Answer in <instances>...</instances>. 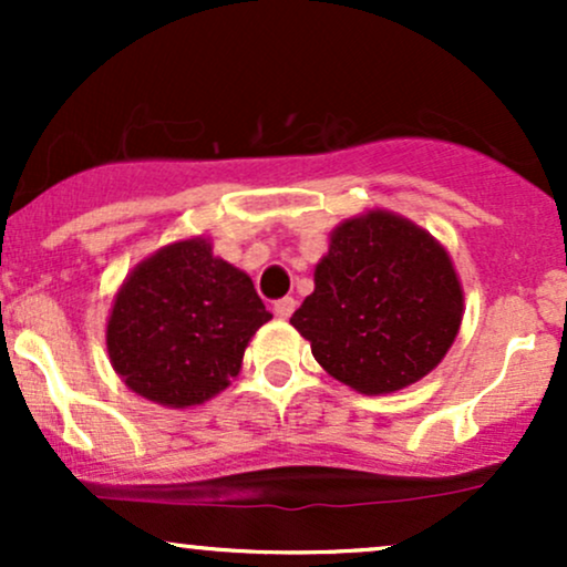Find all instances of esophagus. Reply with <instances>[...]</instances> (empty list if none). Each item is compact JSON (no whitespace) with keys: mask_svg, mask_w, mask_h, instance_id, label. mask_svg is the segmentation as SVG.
Returning a JSON list of instances; mask_svg holds the SVG:
<instances>
[{"mask_svg":"<svg viewBox=\"0 0 567 567\" xmlns=\"http://www.w3.org/2000/svg\"><path fill=\"white\" fill-rule=\"evenodd\" d=\"M292 311H296V298L292 296H285V298H279V301H275V315L279 317V320H288Z\"/></svg>","mask_w":567,"mask_h":567,"instance_id":"1","label":"esophagus"}]
</instances>
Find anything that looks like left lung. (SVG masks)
Returning a JSON list of instances; mask_svg holds the SVG:
<instances>
[{
	"mask_svg": "<svg viewBox=\"0 0 567 567\" xmlns=\"http://www.w3.org/2000/svg\"><path fill=\"white\" fill-rule=\"evenodd\" d=\"M461 311L464 296L447 252L410 220L373 210L333 231L315 292L290 322L333 379L383 394L440 365Z\"/></svg>",
	"mask_w": 567,
	"mask_h": 567,
	"instance_id": "left-lung-1",
	"label": "left lung"
}]
</instances>
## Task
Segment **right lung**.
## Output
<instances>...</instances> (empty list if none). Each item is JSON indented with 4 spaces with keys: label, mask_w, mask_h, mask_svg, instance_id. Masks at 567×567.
I'll list each match as a JSON object with an SVG mask.
<instances>
[{
    "label": "right lung",
    "mask_w": 567,
    "mask_h": 567,
    "mask_svg": "<svg viewBox=\"0 0 567 567\" xmlns=\"http://www.w3.org/2000/svg\"><path fill=\"white\" fill-rule=\"evenodd\" d=\"M269 320L250 277L213 256L205 239H186L127 277L109 317L106 347L135 394L188 408L229 386L247 341Z\"/></svg>",
    "instance_id": "add662e5"
}]
</instances>
